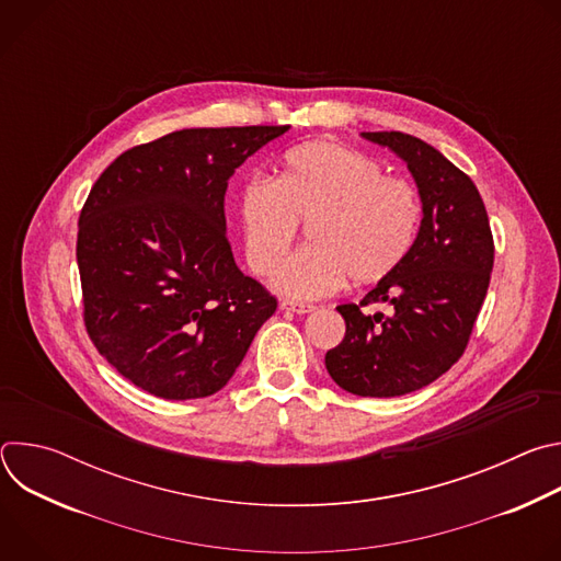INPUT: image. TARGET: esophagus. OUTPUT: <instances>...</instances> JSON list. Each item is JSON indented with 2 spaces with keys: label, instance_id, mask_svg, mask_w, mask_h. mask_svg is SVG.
Returning <instances> with one entry per match:
<instances>
[{
  "label": "esophagus",
  "instance_id": "34e87169",
  "mask_svg": "<svg viewBox=\"0 0 561 561\" xmlns=\"http://www.w3.org/2000/svg\"><path fill=\"white\" fill-rule=\"evenodd\" d=\"M282 308H284V310H293V312H297V314H304V312H312V310H314V306H312V304L293 301V299H286V301H282Z\"/></svg>",
  "mask_w": 561,
  "mask_h": 561
}]
</instances>
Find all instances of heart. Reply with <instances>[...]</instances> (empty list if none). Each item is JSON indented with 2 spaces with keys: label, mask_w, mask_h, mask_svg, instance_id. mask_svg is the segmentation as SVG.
<instances>
[{
  "label": "heart",
  "mask_w": 561,
  "mask_h": 561,
  "mask_svg": "<svg viewBox=\"0 0 561 561\" xmlns=\"http://www.w3.org/2000/svg\"><path fill=\"white\" fill-rule=\"evenodd\" d=\"M237 219L249 268L271 275L298 233L311 247L289 259L273 286L295 299H319L346 279L375 284L402 266L420 237L424 204L417 186L386 175L375 157L337 144L290 148L277 178H249L237 193Z\"/></svg>",
  "instance_id": "heart-1"
}]
</instances>
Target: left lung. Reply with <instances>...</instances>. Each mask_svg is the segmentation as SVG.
<instances>
[{"mask_svg":"<svg viewBox=\"0 0 561 561\" xmlns=\"http://www.w3.org/2000/svg\"><path fill=\"white\" fill-rule=\"evenodd\" d=\"M364 137L409 164L424 219L409 260L359 304L337 306L346 335L327 353V368L353 394L397 397L428 386L463 355L489 290L495 244L482 195L439 150L399 130ZM373 302H390L393 312L366 313Z\"/></svg>","mask_w":561,"mask_h":561,"instance_id":"obj_1","label":"left lung"}]
</instances>
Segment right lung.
I'll return each instance as SVG.
<instances>
[{
    "label": "right lung",
    "mask_w": 561,
    "mask_h": 561,
    "mask_svg": "<svg viewBox=\"0 0 561 561\" xmlns=\"http://www.w3.org/2000/svg\"><path fill=\"white\" fill-rule=\"evenodd\" d=\"M288 126L184 128L124 150L79 213L84 327L100 355L162 399L208 397L277 299L237 268L224 195Z\"/></svg>",
    "instance_id": "1"
}]
</instances>
